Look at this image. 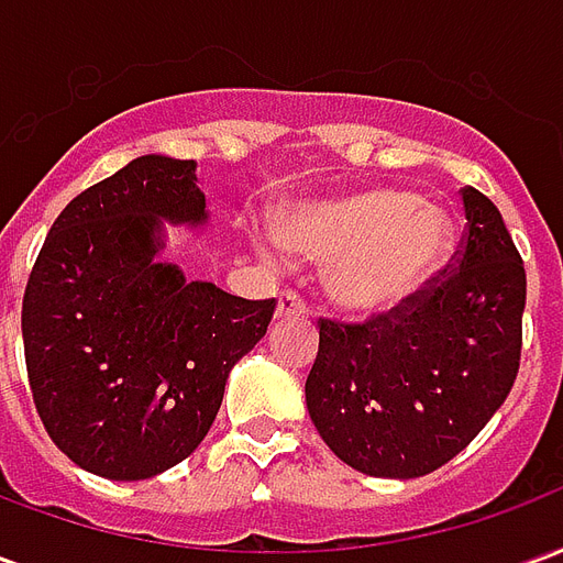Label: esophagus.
Returning a JSON list of instances; mask_svg holds the SVG:
<instances>
[{
    "instance_id": "1",
    "label": "esophagus",
    "mask_w": 563,
    "mask_h": 563,
    "mask_svg": "<svg viewBox=\"0 0 563 563\" xmlns=\"http://www.w3.org/2000/svg\"><path fill=\"white\" fill-rule=\"evenodd\" d=\"M305 313H307V305L295 292H283L280 298H277V319L305 317Z\"/></svg>"
}]
</instances>
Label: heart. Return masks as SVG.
Returning <instances> with one entry per match:
<instances>
[{
    "mask_svg": "<svg viewBox=\"0 0 563 563\" xmlns=\"http://www.w3.org/2000/svg\"><path fill=\"white\" fill-rule=\"evenodd\" d=\"M280 241L298 256L331 265L334 307L377 319L410 307L440 277L455 250V222L410 189L379 186L289 210Z\"/></svg>",
    "mask_w": 563,
    "mask_h": 563,
    "instance_id": "1",
    "label": "heart"
}]
</instances>
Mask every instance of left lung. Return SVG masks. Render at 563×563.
<instances>
[{
  "instance_id": "left-lung-1",
  "label": "left lung",
  "mask_w": 563,
  "mask_h": 563,
  "mask_svg": "<svg viewBox=\"0 0 563 563\" xmlns=\"http://www.w3.org/2000/svg\"><path fill=\"white\" fill-rule=\"evenodd\" d=\"M459 268L395 317L319 322L307 413L353 471L416 479L443 467L507 401L519 374L525 265L500 210L461 189Z\"/></svg>"
}]
</instances>
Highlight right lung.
Returning <instances> with one entry per match:
<instances>
[{
    "label": "right lung",
    "instance_id": "obj_1",
    "mask_svg": "<svg viewBox=\"0 0 563 563\" xmlns=\"http://www.w3.org/2000/svg\"><path fill=\"white\" fill-rule=\"evenodd\" d=\"M210 213L196 162L147 153L68 201L23 295L35 410L80 471L114 483L192 455L225 379L274 317L162 262L165 225L192 234Z\"/></svg>",
    "mask_w": 563,
    "mask_h": 563
}]
</instances>
